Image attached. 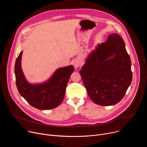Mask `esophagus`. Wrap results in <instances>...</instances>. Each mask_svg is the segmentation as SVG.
<instances>
[{
	"label": "esophagus",
	"mask_w": 147,
	"mask_h": 147,
	"mask_svg": "<svg viewBox=\"0 0 147 147\" xmlns=\"http://www.w3.org/2000/svg\"><path fill=\"white\" fill-rule=\"evenodd\" d=\"M81 61L79 59H76L73 61V65L76 69L78 68V67L81 65Z\"/></svg>",
	"instance_id": "esophagus-1"
}]
</instances>
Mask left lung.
I'll use <instances>...</instances> for the list:
<instances>
[{
  "instance_id": "obj_1",
  "label": "left lung",
  "mask_w": 147,
  "mask_h": 147,
  "mask_svg": "<svg viewBox=\"0 0 147 147\" xmlns=\"http://www.w3.org/2000/svg\"><path fill=\"white\" fill-rule=\"evenodd\" d=\"M79 73L88 95L101 106L119 102L130 86L133 74L130 57L122 38L108 36L88 56Z\"/></svg>"
}]
</instances>
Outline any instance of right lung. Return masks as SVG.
<instances>
[{"mask_svg":"<svg viewBox=\"0 0 147 147\" xmlns=\"http://www.w3.org/2000/svg\"><path fill=\"white\" fill-rule=\"evenodd\" d=\"M23 52H20L14 66L16 86L20 94L36 109L48 110L56 108L64 98L68 81L74 70L73 66L56 69L47 80L42 82L30 83L22 68Z\"/></svg>","mask_w":147,"mask_h":147,"instance_id":"right-lung-1","label":"right lung"}]
</instances>
